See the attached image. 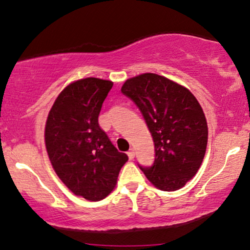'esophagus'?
Listing matches in <instances>:
<instances>
[{
	"mask_svg": "<svg viewBox=\"0 0 250 250\" xmlns=\"http://www.w3.org/2000/svg\"><path fill=\"white\" fill-rule=\"evenodd\" d=\"M128 156H129V160H134V158H135V151H134V149H130V151L128 152Z\"/></svg>",
	"mask_w": 250,
	"mask_h": 250,
	"instance_id": "1",
	"label": "esophagus"
}]
</instances>
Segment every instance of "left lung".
Here are the masks:
<instances>
[{
	"label": "left lung",
	"instance_id": "left-lung-1",
	"mask_svg": "<svg viewBox=\"0 0 250 250\" xmlns=\"http://www.w3.org/2000/svg\"><path fill=\"white\" fill-rule=\"evenodd\" d=\"M121 91L137 105L154 142V164L139 168L159 189L182 188L197 174L207 147V121L197 98L154 73L128 79Z\"/></svg>",
	"mask_w": 250,
	"mask_h": 250
}]
</instances>
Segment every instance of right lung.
<instances>
[{
	"label": "right lung",
	"instance_id": "1",
	"mask_svg": "<svg viewBox=\"0 0 250 250\" xmlns=\"http://www.w3.org/2000/svg\"><path fill=\"white\" fill-rule=\"evenodd\" d=\"M112 86V81L97 78L71 83L53 103L45 123V147L56 174L75 195L89 201L107 197L128 161L98 125Z\"/></svg>",
	"mask_w": 250,
	"mask_h": 250
}]
</instances>
